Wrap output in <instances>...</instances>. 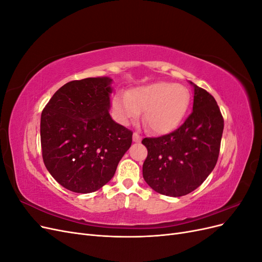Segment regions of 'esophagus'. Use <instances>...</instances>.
<instances>
[{"label":"esophagus","mask_w":262,"mask_h":262,"mask_svg":"<svg viewBox=\"0 0 262 262\" xmlns=\"http://www.w3.org/2000/svg\"><path fill=\"white\" fill-rule=\"evenodd\" d=\"M133 141L134 142H141V137L139 136V134L137 132L133 133Z\"/></svg>","instance_id":"obj_1"}]
</instances>
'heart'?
Returning a JSON list of instances; mask_svg holds the SVG:
<instances>
[{"label":"heart","instance_id":"b5f03b06","mask_svg":"<svg viewBox=\"0 0 262 262\" xmlns=\"http://www.w3.org/2000/svg\"><path fill=\"white\" fill-rule=\"evenodd\" d=\"M190 102L185 86L157 82L133 89L128 95L117 94L114 109L119 120L126 124L144 110V122L153 133L165 134L175 130L184 119Z\"/></svg>","mask_w":262,"mask_h":262}]
</instances>
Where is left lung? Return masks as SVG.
<instances>
[{"mask_svg": "<svg viewBox=\"0 0 262 262\" xmlns=\"http://www.w3.org/2000/svg\"><path fill=\"white\" fill-rule=\"evenodd\" d=\"M194 87L192 113L171 133L145 138L143 178L156 192L182 196L208 178L217 162L224 119L210 93Z\"/></svg>", "mask_w": 262, "mask_h": 262, "instance_id": "8db88e82", "label": "left lung"}]
</instances>
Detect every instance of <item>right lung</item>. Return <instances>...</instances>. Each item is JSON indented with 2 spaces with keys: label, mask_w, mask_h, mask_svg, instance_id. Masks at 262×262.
I'll list each match as a JSON object with an SVG mask.
<instances>
[{
  "label": "right lung",
  "mask_w": 262,
  "mask_h": 262,
  "mask_svg": "<svg viewBox=\"0 0 262 262\" xmlns=\"http://www.w3.org/2000/svg\"><path fill=\"white\" fill-rule=\"evenodd\" d=\"M109 77L69 82L42 110L40 140L47 169L70 191L90 193L115 175L132 131L110 117Z\"/></svg>",
  "instance_id": "right-lung-1"
}]
</instances>
